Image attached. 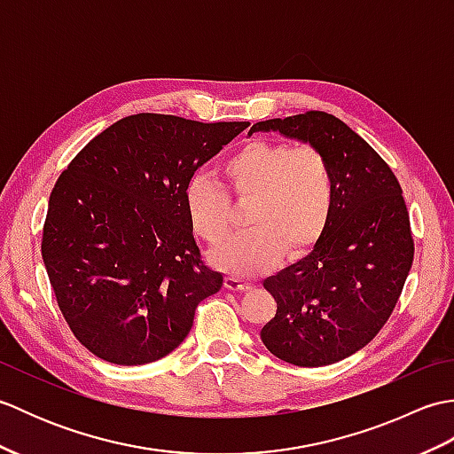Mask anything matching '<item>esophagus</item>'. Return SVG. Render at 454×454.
<instances>
[{"instance_id": "1", "label": "esophagus", "mask_w": 454, "mask_h": 454, "mask_svg": "<svg viewBox=\"0 0 454 454\" xmlns=\"http://www.w3.org/2000/svg\"><path fill=\"white\" fill-rule=\"evenodd\" d=\"M224 285H226L228 291H249V288H252V283L242 281V278H238L234 275H228Z\"/></svg>"}]
</instances>
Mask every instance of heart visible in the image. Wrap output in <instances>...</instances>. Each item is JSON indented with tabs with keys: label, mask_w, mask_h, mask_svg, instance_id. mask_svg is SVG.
I'll return each instance as SVG.
<instances>
[{
	"label": "heart",
	"mask_w": 454,
	"mask_h": 454,
	"mask_svg": "<svg viewBox=\"0 0 454 454\" xmlns=\"http://www.w3.org/2000/svg\"><path fill=\"white\" fill-rule=\"evenodd\" d=\"M222 176L247 207V232L212 249L210 262L230 275L252 277L273 267L285 247L302 254L332 218L335 183L325 156L312 146L252 140L224 163ZM185 210L195 234L218 244L228 234L232 205L216 181L197 176L185 187Z\"/></svg>",
	"instance_id": "obj_1"
}]
</instances>
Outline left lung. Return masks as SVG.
Returning <instances> with one entry per match:
<instances>
[{
	"instance_id": "left-lung-1",
	"label": "left lung",
	"mask_w": 454,
	"mask_h": 454,
	"mask_svg": "<svg viewBox=\"0 0 454 454\" xmlns=\"http://www.w3.org/2000/svg\"><path fill=\"white\" fill-rule=\"evenodd\" d=\"M278 132L310 144L330 163L332 218L301 262L267 277L277 314L262 330L275 356L324 366L369 343L387 324L413 262L410 215L388 163L333 114L308 111L257 122L247 134Z\"/></svg>"
}]
</instances>
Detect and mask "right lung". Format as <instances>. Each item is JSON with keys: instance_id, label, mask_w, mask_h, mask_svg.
Masks as SVG:
<instances>
[{"instance_id": "obj_1", "label": "right lung", "mask_w": 454, "mask_h": 454, "mask_svg": "<svg viewBox=\"0 0 454 454\" xmlns=\"http://www.w3.org/2000/svg\"><path fill=\"white\" fill-rule=\"evenodd\" d=\"M249 122L140 113L98 134L48 200L43 262L78 341L114 364L169 355L224 277L200 259L185 210L195 171Z\"/></svg>"}]
</instances>
